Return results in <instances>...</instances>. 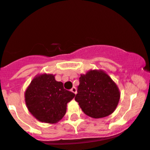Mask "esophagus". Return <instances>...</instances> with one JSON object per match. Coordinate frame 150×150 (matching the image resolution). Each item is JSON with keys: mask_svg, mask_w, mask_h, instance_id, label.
<instances>
[{"mask_svg": "<svg viewBox=\"0 0 150 150\" xmlns=\"http://www.w3.org/2000/svg\"><path fill=\"white\" fill-rule=\"evenodd\" d=\"M71 91L74 94H76V88L75 87H73V88L71 89Z\"/></svg>", "mask_w": 150, "mask_h": 150, "instance_id": "1", "label": "esophagus"}]
</instances>
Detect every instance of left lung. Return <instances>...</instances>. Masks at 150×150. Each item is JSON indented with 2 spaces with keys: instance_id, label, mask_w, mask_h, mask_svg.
<instances>
[{
  "instance_id": "obj_1",
  "label": "left lung",
  "mask_w": 150,
  "mask_h": 150,
  "mask_svg": "<svg viewBox=\"0 0 150 150\" xmlns=\"http://www.w3.org/2000/svg\"><path fill=\"white\" fill-rule=\"evenodd\" d=\"M79 83L75 100L86 115L101 118L115 111L120 100V90L104 71L89 70L81 74Z\"/></svg>"
}]
</instances>
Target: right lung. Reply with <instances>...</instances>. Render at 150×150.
Masks as SVG:
<instances>
[{
	"mask_svg": "<svg viewBox=\"0 0 150 150\" xmlns=\"http://www.w3.org/2000/svg\"><path fill=\"white\" fill-rule=\"evenodd\" d=\"M54 76L38 74L32 80L25 92L27 108L37 120L54 124L62 120L67 112V103L75 94L64 88L63 83Z\"/></svg>",
	"mask_w": 150,
	"mask_h": 150,
	"instance_id": "1",
	"label": "right lung"
}]
</instances>
